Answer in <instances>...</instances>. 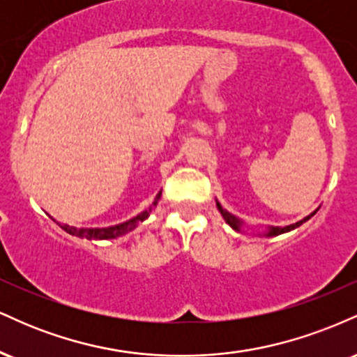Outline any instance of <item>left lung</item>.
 Masks as SVG:
<instances>
[{
	"label": "left lung",
	"instance_id": "8db88e82",
	"mask_svg": "<svg viewBox=\"0 0 357 357\" xmlns=\"http://www.w3.org/2000/svg\"><path fill=\"white\" fill-rule=\"evenodd\" d=\"M216 206H218V210H220V213H221V216H223L225 221H227V223L230 225V227L233 228V230L240 231V228H241V225H243V221L236 218V216H233L231 213H228L227 210H223V208H221V204H220V203H216ZM312 215H315V211L312 213ZM312 215L305 216L304 220L297 221V223H294V225H289V227H270V228H268V231L265 233V235H267V236H277V235H282V233H287V231H290V230H296L297 227H301L302 223H305V221L309 220L310 216H312Z\"/></svg>",
	"mask_w": 357,
	"mask_h": 357
}]
</instances>
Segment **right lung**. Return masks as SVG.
Returning <instances> with one entry per match:
<instances>
[{"label": "right lung", "mask_w": 357, "mask_h": 357, "mask_svg": "<svg viewBox=\"0 0 357 357\" xmlns=\"http://www.w3.org/2000/svg\"><path fill=\"white\" fill-rule=\"evenodd\" d=\"M159 198H161V191L155 195L153 204H151L147 210H144L142 213H139L137 216H134V218L124 221V223H119V225H114V227H105V228H79V227H72V225H67V223H59V227L63 228L65 231L70 233V235H75L79 236V238H87V240H109V238H117V236H122L126 235V233L132 231L134 228L137 227L141 221H144L147 216L151 215V211H153V208L158 204Z\"/></svg>", "instance_id": "obj_1"}]
</instances>
